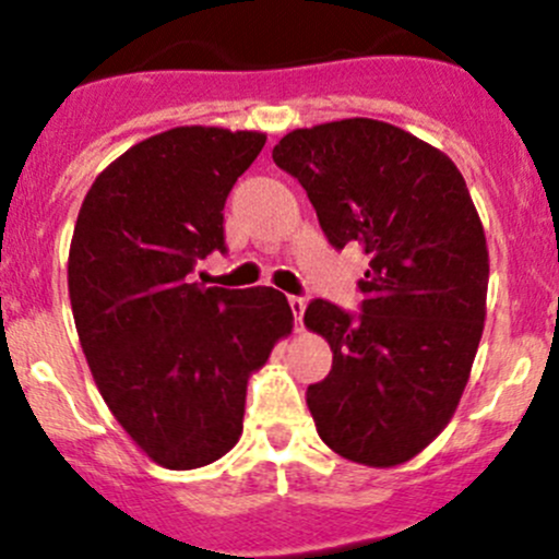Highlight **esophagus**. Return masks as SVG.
<instances>
[{
  "mask_svg": "<svg viewBox=\"0 0 559 559\" xmlns=\"http://www.w3.org/2000/svg\"><path fill=\"white\" fill-rule=\"evenodd\" d=\"M289 306H292V313H295V330L302 332V313H306L308 300H306V297L292 295V297H289Z\"/></svg>",
  "mask_w": 559,
  "mask_h": 559,
  "instance_id": "34e87169",
  "label": "esophagus"
}]
</instances>
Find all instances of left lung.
I'll return each mask as SVG.
<instances>
[{
  "instance_id": "obj_1",
  "label": "left lung",
  "mask_w": 559,
  "mask_h": 559,
  "mask_svg": "<svg viewBox=\"0 0 559 559\" xmlns=\"http://www.w3.org/2000/svg\"><path fill=\"white\" fill-rule=\"evenodd\" d=\"M273 162L300 180L332 246L368 253L362 313L306 308L332 348L330 376L306 394L316 430L346 460L400 465L449 425L481 341L489 253L465 178L373 118L295 129Z\"/></svg>"
}]
</instances>
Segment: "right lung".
Returning a JSON list of instances; mask_svg holds the SVG:
<instances>
[{"label": "right lung", "instance_id": "obj_1", "mask_svg": "<svg viewBox=\"0 0 559 559\" xmlns=\"http://www.w3.org/2000/svg\"><path fill=\"white\" fill-rule=\"evenodd\" d=\"M262 132L178 127L132 145L88 189L67 284L78 337L118 425L162 467L216 462L243 432L248 376L295 324L273 286L191 284L224 246V202Z\"/></svg>", "mask_w": 559, "mask_h": 559}]
</instances>
